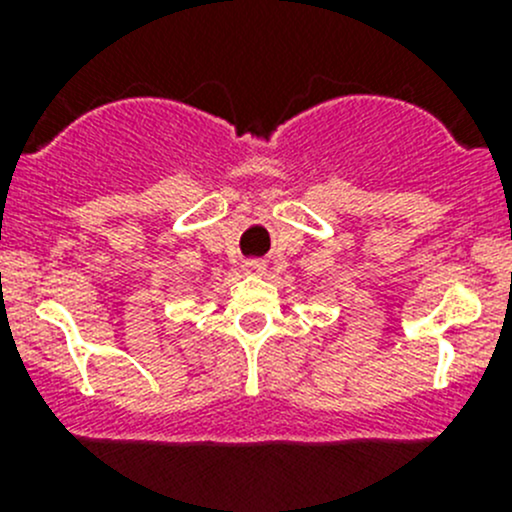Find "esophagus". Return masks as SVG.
<instances>
[{
	"instance_id": "1",
	"label": "esophagus",
	"mask_w": 512,
	"mask_h": 512,
	"mask_svg": "<svg viewBox=\"0 0 512 512\" xmlns=\"http://www.w3.org/2000/svg\"><path fill=\"white\" fill-rule=\"evenodd\" d=\"M242 270L252 272V275H262L267 270V265L262 260H245L242 262Z\"/></svg>"
}]
</instances>
